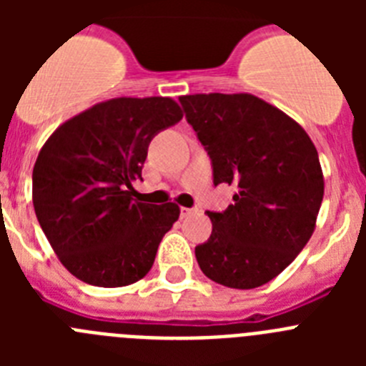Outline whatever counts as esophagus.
I'll return each instance as SVG.
<instances>
[{"label":"esophagus","instance_id":"esophagus-1","mask_svg":"<svg viewBox=\"0 0 366 366\" xmlns=\"http://www.w3.org/2000/svg\"><path fill=\"white\" fill-rule=\"evenodd\" d=\"M196 212V209H189V207H181V218H189Z\"/></svg>","mask_w":366,"mask_h":366}]
</instances>
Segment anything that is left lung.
Listing matches in <instances>:
<instances>
[{
    "label": "left lung",
    "mask_w": 366,
    "mask_h": 366,
    "mask_svg": "<svg viewBox=\"0 0 366 366\" xmlns=\"http://www.w3.org/2000/svg\"><path fill=\"white\" fill-rule=\"evenodd\" d=\"M179 102L211 155L214 185L236 187L227 211L207 212L212 232L196 260L222 286L269 282L315 231L325 196L315 144L299 122L251 93H198Z\"/></svg>",
    "instance_id": "1"
}]
</instances>
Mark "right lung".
Wrapping results in <instances>:
<instances>
[{
    "label": "right lung",
    "mask_w": 366,
    "mask_h": 366,
    "mask_svg": "<svg viewBox=\"0 0 366 366\" xmlns=\"http://www.w3.org/2000/svg\"><path fill=\"white\" fill-rule=\"evenodd\" d=\"M183 119L170 97H117L60 124L32 168V203L62 266L86 284L121 287L154 266L179 207L135 198L148 144Z\"/></svg>",
    "instance_id": "1"
}]
</instances>
